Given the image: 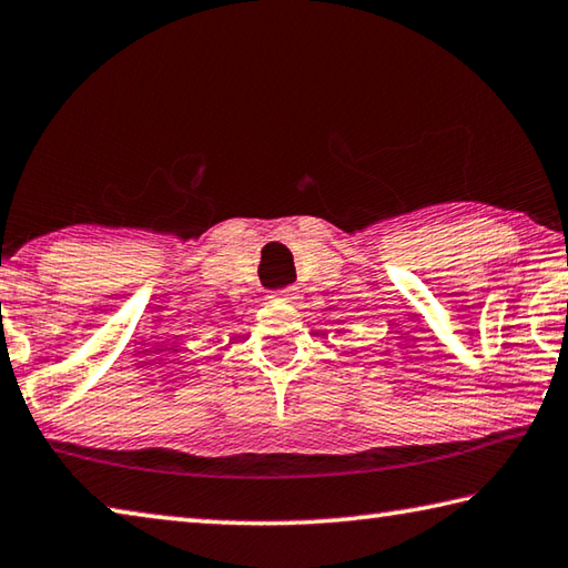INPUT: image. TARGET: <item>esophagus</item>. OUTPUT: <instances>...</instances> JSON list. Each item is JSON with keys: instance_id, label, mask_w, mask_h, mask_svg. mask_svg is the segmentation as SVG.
Returning a JSON list of instances; mask_svg holds the SVG:
<instances>
[{"instance_id": "1", "label": "esophagus", "mask_w": 568, "mask_h": 568, "mask_svg": "<svg viewBox=\"0 0 568 568\" xmlns=\"http://www.w3.org/2000/svg\"><path fill=\"white\" fill-rule=\"evenodd\" d=\"M272 300H276V302H292V300H296V286H286V290L274 292Z\"/></svg>"}]
</instances>
